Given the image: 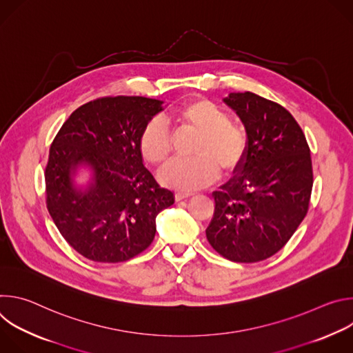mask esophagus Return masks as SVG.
Wrapping results in <instances>:
<instances>
[{
    "label": "esophagus",
    "instance_id": "esophagus-1",
    "mask_svg": "<svg viewBox=\"0 0 353 353\" xmlns=\"http://www.w3.org/2000/svg\"><path fill=\"white\" fill-rule=\"evenodd\" d=\"M192 195H194V192H176L174 198H176V201H181V199L190 198V196H192Z\"/></svg>",
    "mask_w": 353,
    "mask_h": 353
}]
</instances>
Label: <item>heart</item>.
Returning a JSON list of instances; mask_svg holds the SVG:
<instances>
[{
  "label": "heart",
  "mask_w": 353,
  "mask_h": 353,
  "mask_svg": "<svg viewBox=\"0 0 353 353\" xmlns=\"http://www.w3.org/2000/svg\"><path fill=\"white\" fill-rule=\"evenodd\" d=\"M177 127L199 134L192 161H176L159 173V181L173 190L191 191L211 184L222 172L236 170L247 150V132L229 121V114L207 99H194L179 106L169 117ZM142 158L154 166L165 165L172 154V137L159 120H150L142 128L139 141Z\"/></svg>",
  "instance_id": "b5f03b06"
}]
</instances>
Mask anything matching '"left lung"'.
<instances>
[{"label":"left lung","instance_id":"1","mask_svg":"<svg viewBox=\"0 0 353 353\" xmlns=\"http://www.w3.org/2000/svg\"><path fill=\"white\" fill-rule=\"evenodd\" d=\"M223 102L247 132L237 173L214 191L210 244L234 263L270 259L305 219L313 188L306 137L281 105L251 92L229 93Z\"/></svg>","mask_w":353,"mask_h":353}]
</instances>
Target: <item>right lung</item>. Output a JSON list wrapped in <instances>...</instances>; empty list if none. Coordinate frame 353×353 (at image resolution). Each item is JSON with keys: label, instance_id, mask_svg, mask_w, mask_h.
<instances>
[{"label": "right lung", "instance_id": "1", "mask_svg": "<svg viewBox=\"0 0 353 353\" xmlns=\"http://www.w3.org/2000/svg\"><path fill=\"white\" fill-rule=\"evenodd\" d=\"M142 96L96 99L78 108L50 146L47 210L70 245L96 263H121L154 241L157 216L174 204L139 152L142 128L163 110ZM83 168L90 180L76 183Z\"/></svg>", "mask_w": 353, "mask_h": 353}]
</instances>
